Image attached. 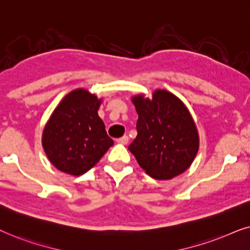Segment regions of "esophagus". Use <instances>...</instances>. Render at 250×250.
Here are the masks:
<instances>
[{
  "mask_svg": "<svg viewBox=\"0 0 250 250\" xmlns=\"http://www.w3.org/2000/svg\"><path fill=\"white\" fill-rule=\"evenodd\" d=\"M116 142L119 143V144H123V145H127L128 142H129V137L128 136H122L121 138L116 139Z\"/></svg>",
  "mask_w": 250,
  "mask_h": 250,
  "instance_id": "1",
  "label": "esophagus"
}]
</instances>
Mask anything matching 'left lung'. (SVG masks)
I'll list each match as a JSON object with an SVG mask.
<instances>
[{"label":"left lung","instance_id":"1","mask_svg":"<svg viewBox=\"0 0 250 250\" xmlns=\"http://www.w3.org/2000/svg\"><path fill=\"white\" fill-rule=\"evenodd\" d=\"M132 103L138 113L137 137L129 151L152 178L181 175L199 149L198 131L188 109L166 90L154 91L152 99L136 96Z\"/></svg>","mask_w":250,"mask_h":250}]
</instances>
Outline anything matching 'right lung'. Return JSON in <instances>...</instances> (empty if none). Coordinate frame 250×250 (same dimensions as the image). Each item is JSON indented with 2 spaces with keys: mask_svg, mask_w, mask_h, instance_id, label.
<instances>
[{
  "mask_svg": "<svg viewBox=\"0 0 250 250\" xmlns=\"http://www.w3.org/2000/svg\"><path fill=\"white\" fill-rule=\"evenodd\" d=\"M101 103L84 89H76L53 111L43 131L42 145L50 162L61 171L84 174L114 143L98 116Z\"/></svg>",
  "mask_w": 250,
  "mask_h": 250,
  "instance_id": "obj_1",
  "label": "right lung"
}]
</instances>
